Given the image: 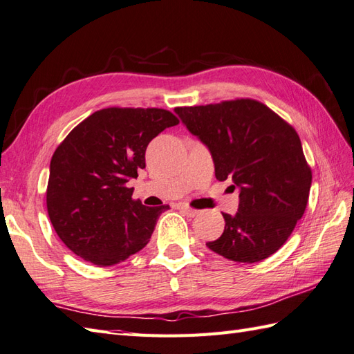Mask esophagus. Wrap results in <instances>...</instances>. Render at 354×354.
Returning a JSON list of instances; mask_svg holds the SVG:
<instances>
[{
  "label": "esophagus",
  "mask_w": 354,
  "mask_h": 354,
  "mask_svg": "<svg viewBox=\"0 0 354 354\" xmlns=\"http://www.w3.org/2000/svg\"><path fill=\"white\" fill-rule=\"evenodd\" d=\"M180 211H183L187 216H189V218H193V216H196V215L198 214V211L193 209V207H189V206H187V205L180 206Z\"/></svg>",
  "instance_id": "obj_1"
}]
</instances>
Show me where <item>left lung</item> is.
Instances as JSON below:
<instances>
[{
  "label": "left lung",
  "instance_id": "1",
  "mask_svg": "<svg viewBox=\"0 0 354 354\" xmlns=\"http://www.w3.org/2000/svg\"><path fill=\"white\" fill-rule=\"evenodd\" d=\"M175 112L209 149L215 178L239 188L238 212L223 214L224 232L207 248L239 263L268 259L292 234L310 196L313 175L296 130L251 98Z\"/></svg>",
  "mask_w": 354,
  "mask_h": 354
}]
</instances>
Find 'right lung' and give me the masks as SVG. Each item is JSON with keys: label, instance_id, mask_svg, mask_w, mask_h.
Returning a JSON list of instances; mask_svg holds the SVG:
<instances>
[{"label": "right lung", "instance_id": "right-lung-1", "mask_svg": "<svg viewBox=\"0 0 354 354\" xmlns=\"http://www.w3.org/2000/svg\"><path fill=\"white\" fill-rule=\"evenodd\" d=\"M178 118L165 109L107 107L68 133L50 160L46 205L66 247L95 266L140 251L169 205L133 201L130 179L145 169L149 142Z\"/></svg>", "mask_w": 354, "mask_h": 354}]
</instances>
